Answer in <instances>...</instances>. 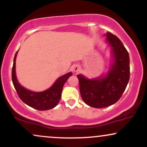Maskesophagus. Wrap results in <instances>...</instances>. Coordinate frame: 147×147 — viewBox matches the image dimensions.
Returning <instances> with one entry per match:
<instances>
[{"instance_id":"1","label":"esophagus","mask_w":147,"mask_h":147,"mask_svg":"<svg viewBox=\"0 0 147 147\" xmlns=\"http://www.w3.org/2000/svg\"><path fill=\"white\" fill-rule=\"evenodd\" d=\"M73 70H74V72H79L81 71V68H80V66H79V65H75L73 66Z\"/></svg>"}]
</instances>
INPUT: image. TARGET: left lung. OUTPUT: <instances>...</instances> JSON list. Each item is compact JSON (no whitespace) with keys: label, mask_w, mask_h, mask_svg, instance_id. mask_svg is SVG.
<instances>
[{"label":"left lung","mask_w":147,"mask_h":147,"mask_svg":"<svg viewBox=\"0 0 147 147\" xmlns=\"http://www.w3.org/2000/svg\"><path fill=\"white\" fill-rule=\"evenodd\" d=\"M106 41L112 48L113 62L107 75L89 79L77 75L82 98L87 105L97 109L113 105L122 97L130 77L129 55L119 38L108 32Z\"/></svg>","instance_id":"left-lung-1"}]
</instances>
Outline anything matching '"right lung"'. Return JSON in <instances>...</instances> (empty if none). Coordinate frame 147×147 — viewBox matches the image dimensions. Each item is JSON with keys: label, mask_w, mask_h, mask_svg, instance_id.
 <instances>
[{"label": "right lung", "mask_w": 147, "mask_h": 147, "mask_svg": "<svg viewBox=\"0 0 147 147\" xmlns=\"http://www.w3.org/2000/svg\"><path fill=\"white\" fill-rule=\"evenodd\" d=\"M14 56V63L11 70V79L18 97L25 104L38 111H47L55 108L59 102L64 84L72 76V72H68L60 77L53 86L43 92H32L25 88L18 82L16 77V58Z\"/></svg>", "instance_id": "add662e5"}]
</instances>
